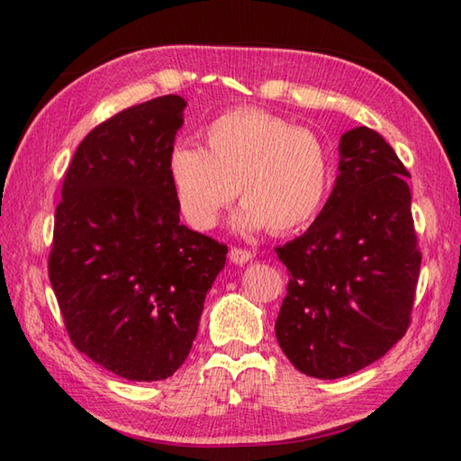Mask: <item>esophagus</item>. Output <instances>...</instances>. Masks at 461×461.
<instances>
[{
  "label": "esophagus",
  "mask_w": 461,
  "mask_h": 461,
  "mask_svg": "<svg viewBox=\"0 0 461 461\" xmlns=\"http://www.w3.org/2000/svg\"><path fill=\"white\" fill-rule=\"evenodd\" d=\"M252 258H254V254L246 248H231V252H230V260L233 264H240V267H241V264L249 262Z\"/></svg>",
  "instance_id": "esophagus-1"
}]
</instances>
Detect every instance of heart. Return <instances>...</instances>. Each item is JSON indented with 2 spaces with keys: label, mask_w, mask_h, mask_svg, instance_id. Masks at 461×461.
Instances as JSON below:
<instances>
[{
  "label": "heart",
  "mask_w": 461,
  "mask_h": 461,
  "mask_svg": "<svg viewBox=\"0 0 461 461\" xmlns=\"http://www.w3.org/2000/svg\"><path fill=\"white\" fill-rule=\"evenodd\" d=\"M207 148H176L170 158L178 209L194 230H212L236 199L241 230L286 233L321 212L331 189L323 140L260 109H236L209 123Z\"/></svg>",
  "instance_id": "b5f03b06"
}]
</instances>
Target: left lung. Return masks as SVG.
<instances>
[{
	"instance_id": "8db88e82",
	"label": "left lung",
	"mask_w": 461,
	"mask_h": 461,
	"mask_svg": "<svg viewBox=\"0 0 461 461\" xmlns=\"http://www.w3.org/2000/svg\"><path fill=\"white\" fill-rule=\"evenodd\" d=\"M409 176L378 131H346L321 213L275 249L291 272L276 339L307 376H349L407 333L420 270Z\"/></svg>"
}]
</instances>
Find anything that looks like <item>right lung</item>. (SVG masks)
<instances>
[{
  "label": "right lung",
  "instance_id": "add662e5",
  "mask_svg": "<svg viewBox=\"0 0 461 461\" xmlns=\"http://www.w3.org/2000/svg\"><path fill=\"white\" fill-rule=\"evenodd\" d=\"M185 105L162 95L93 128L54 212L49 278L68 338L128 380L181 368L228 254L178 217L170 158Z\"/></svg>",
  "mask_w": 461,
  "mask_h": 461
}]
</instances>
